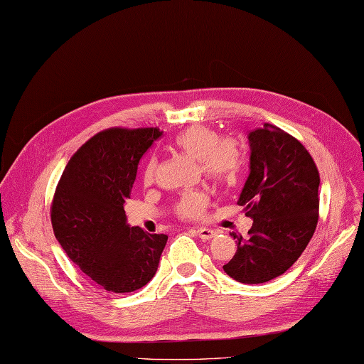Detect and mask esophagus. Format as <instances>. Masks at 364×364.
I'll return each instance as SVG.
<instances>
[{"mask_svg":"<svg viewBox=\"0 0 364 364\" xmlns=\"http://www.w3.org/2000/svg\"><path fill=\"white\" fill-rule=\"evenodd\" d=\"M197 235L201 238V240H212L213 237H215V230H212V229H206V228H197Z\"/></svg>","mask_w":364,"mask_h":364,"instance_id":"esophagus-1","label":"esophagus"}]
</instances>
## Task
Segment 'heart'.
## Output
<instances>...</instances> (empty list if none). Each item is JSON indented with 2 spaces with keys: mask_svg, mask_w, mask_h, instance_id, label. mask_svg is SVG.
Masks as SVG:
<instances>
[{
  "mask_svg": "<svg viewBox=\"0 0 364 364\" xmlns=\"http://www.w3.org/2000/svg\"><path fill=\"white\" fill-rule=\"evenodd\" d=\"M173 147L192 158H197L201 173L215 184L232 186L238 180L243 167V151L235 138L220 136L215 129L192 124L173 138ZM158 171V163L151 158L144 166L143 180L151 184ZM209 193L203 189L184 192L175 203V213L184 220H198L209 208Z\"/></svg>",
  "mask_w": 364,
  "mask_h": 364,
  "instance_id": "heart-1",
  "label": "heart"
}]
</instances>
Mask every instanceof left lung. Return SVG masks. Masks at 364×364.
Instances as JSON below:
<instances>
[{
    "mask_svg": "<svg viewBox=\"0 0 364 364\" xmlns=\"http://www.w3.org/2000/svg\"><path fill=\"white\" fill-rule=\"evenodd\" d=\"M250 173L238 206L254 218L247 240L237 238V252L225 272L240 283L258 284L283 275L316 229L320 173L307 149L274 124L249 134Z\"/></svg>",
    "mask_w": 364,
    "mask_h": 364,
    "instance_id": "obj_1",
    "label": "left lung"
}]
</instances>
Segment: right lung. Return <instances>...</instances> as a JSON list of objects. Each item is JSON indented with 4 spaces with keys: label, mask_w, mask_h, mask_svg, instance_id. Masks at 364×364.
I'll use <instances>...</instances> for the list:
<instances>
[{
    "label": "right lung",
    "mask_w": 364,
    "mask_h": 364,
    "mask_svg": "<svg viewBox=\"0 0 364 364\" xmlns=\"http://www.w3.org/2000/svg\"><path fill=\"white\" fill-rule=\"evenodd\" d=\"M163 132L110 127L72 155L55 189L50 221L68 257L109 292H134L154 278L167 235L126 223L138 163Z\"/></svg>",
    "instance_id": "1"
}]
</instances>
